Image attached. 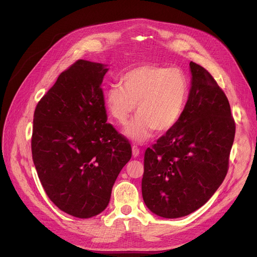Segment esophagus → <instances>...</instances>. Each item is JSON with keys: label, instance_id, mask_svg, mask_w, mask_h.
Segmentation results:
<instances>
[{"label": "esophagus", "instance_id": "34e87169", "mask_svg": "<svg viewBox=\"0 0 257 257\" xmlns=\"http://www.w3.org/2000/svg\"><path fill=\"white\" fill-rule=\"evenodd\" d=\"M132 152H133V157L137 158L139 153H141V150H139V148L137 146H133L132 147Z\"/></svg>", "mask_w": 257, "mask_h": 257}]
</instances>
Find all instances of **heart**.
I'll return each mask as SVG.
<instances>
[{
  "instance_id": "b5f03b06",
  "label": "heart",
  "mask_w": 257,
  "mask_h": 257,
  "mask_svg": "<svg viewBox=\"0 0 257 257\" xmlns=\"http://www.w3.org/2000/svg\"><path fill=\"white\" fill-rule=\"evenodd\" d=\"M119 84L105 92V104L120 125L127 122L137 104L136 118L124 130L134 142L143 143L153 131L173 128L180 120L189 96V81L177 67L142 65L124 73Z\"/></svg>"
}]
</instances>
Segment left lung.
<instances>
[{"mask_svg": "<svg viewBox=\"0 0 257 257\" xmlns=\"http://www.w3.org/2000/svg\"><path fill=\"white\" fill-rule=\"evenodd\" d=\"M192 87L176 125L148 148L143 198L151 211L175 219L205 205L228 172L236 123L224 91L206 68L190 63Z\"/></svg>", "mask_w": 257, "mask_h": 257, "instance_id": "obj_1", "label": "left lung"}]
</instances>
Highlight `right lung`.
Segmentation results:
<instances>
[{"label":"right lung","instance_id":"right-lung-1","mask_svg":"<svg viewBox=\"0 0 257 257\" xmlns=\"http://www.w3.org/2000/svg\"><path fill=\"white\" fill-rule=\"evenodd\" d=\"M107 71L103 64L76 61L34 111L31 149L38 178L54 205L81 219L105 210L132 157L130 142L106 123L100 84Z\"/></svg>","mask_w":257,"mask_h":257}]
</instances>
